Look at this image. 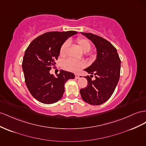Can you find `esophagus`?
<instances>
[{"instance_id": "obj_1", "label": "esophagus", "mask_w": 146, "mask_h": 146, "mask_svg": "<svg viewBox=\"0 0 146 146\" xmlns=\"http://www.w3.org/2000/svg\"><path fill=\"white\" fill-rule=\"evenodd\" d=\"M75 77H76V78H77V79H78V78H79V75L78 74H76L75 75Z\"/></svg>"}]
</instances>
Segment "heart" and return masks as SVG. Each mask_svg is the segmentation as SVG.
<instances>
[{"mask_svg": "<svg viewBox=\"0 0 146 146\" xmlns=\"http://www.w3.org/2000/svg\"><path fill=\"white\" fill-rule=\"evenodd\" d=\"M77 44L79 48L82 50V52L84 53H87L91 49L92 45L90 41L85 38L80 37L78 38L76 40ZM69 45V42L68 41L64 42L62 45H61L60 50V54L61 56H65L67 54V50ZM85 62L84 61H79L73 60V59L69 58L63 61L62 62V66L63 68L69 70L70 72H77L79 70L85 67Z\"/></svg>", "mask_w": 146, "mask_h": 146, "instance_id": "1", "label": "heart"}]
</instances>
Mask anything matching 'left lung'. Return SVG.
<instances>
[{"instance_id":"obj_1","label":"left lung","mask_w":146,"mask_h":146,"mask_svg":"<svg viewBox=\"0 0 146 146\" xmlns=\"http://www.w3.org/2000/svg\"><path fill=\"white\" fill-rule=\"evenodd\" d=\"M81 33L95 45L97 55L93 64L84 69L88 74L95 75L96 79L92 80L88 76L85 77L88 85L80 89V93L88 104L100 105L111 98L116 88L120 78L121 61L116 48L109 41L97 35Z\"/></svg>"}]
</instances>
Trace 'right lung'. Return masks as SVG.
Listing matches in <instances>:
<instances>
[{
	"mask_svg": "<svg viewBox=\"0 0 146 146\" xmlns=\"http://www.w3.org/2000/svg\"><path fill=\"white\" fill-rule=\"evenodd\" d=\"M77 33L48 32L35 38L25 51L22 62L25 83L32 96L44 104H53L62 98L64 84L75 75L61 70L54 77L50 70L60 55L62 44Z\"/></svg>",
	"mask_w": 146,
	"mask_h": 146,
	"instance_id": "1",
	"label": "right lung"
}]
</instances>
